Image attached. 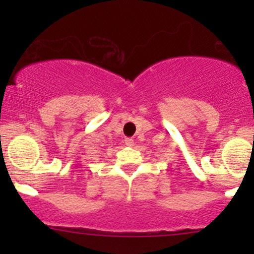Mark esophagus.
<instances>
[{"label": "esophagus", "mask_w": 254, "mask_h": 254, "mask_svg": "<svg viewBox=\"0 0 254 254\" xmlns=\"http://www.w3.org/2000/svg\"><path fill=\"white\" fill-rule=\"evenodd\" d=\"M124 141H125V145L129 146V147H132V146H134V140H132L131 137H127Z\"/></svg>", "instance_id": "obj_1"}]
</instances>
